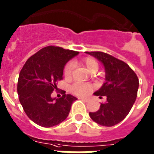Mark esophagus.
Masks as SVG:
<instances>
[{"label": "esophagus", "mask_w": 154, "mask_h": 154, "mask_svg": "<svg viewBox=\"0 0 154 154\" xmlns=\"http://www.w3.org/2000/svg\"><path fill=\"white\" fill-rule=\"evenodd\" d=\"M80 99H82V101H84V102H88L89 101V98H79Z\"/></svg>", "instance_id": "34e87169"}]
</instances>
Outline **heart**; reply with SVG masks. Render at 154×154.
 I'll use <instances>...</instances> for the list:
<instances>
[{
  "label": "heart",
  "mask_w": 154,
  "mask_h": 154,
  "mask_svg": "<svg viewBox=\"0 0 154 154\" xmlns=\"http://www.w3.org/2000/svg\"><path fill=\"white\" fill-rule=\"evenodd\" d=\"M82 63L90 72H96L98 69V62L95 59L87 56L84 57L81 60ZM73 70V65L72 63H68L65 65L64 69V75L66 78L71 77ZM94 90V85L90 83H80V82H76L73 83L72 85L69 86V91L72 93V94L77 96H85L90 94L92 90Z\"/></svg>",
  "instance_id": "obj_1"
}]
</instances>
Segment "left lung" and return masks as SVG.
<instances>
[{"label":"left lung","mask_w":154,"mask_h":154,"mask_svg":"<svg viewBox=\"0 0 154 154\" xmlns=\"http://www.w3.org/2000/svg\"><path fill=\"white\" fill-rule=\"evenodd\" d=\"M103 64L106 82L94 94L106 98L98 111L90 112V118L102 126L112 127L124 119L137 96L139 79L128 64L103 51H85Z\"/></svg>","instance_id":"1"}]
</instances>
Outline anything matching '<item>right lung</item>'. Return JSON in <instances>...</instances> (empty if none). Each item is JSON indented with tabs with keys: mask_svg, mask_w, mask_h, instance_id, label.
Instances as JSON below:
<instances>
[{
	"mask_svg": "<svg viewBox=\"0 0 154 154\" xmlns=\"http://www.w3.org/2000/svg\"><path fill=\"white\" fill-rule=\"evenodd\" d=\"M78 51L48 46L34 54L22 67L17 81L20 103L26 116L43 128L60 124L69 116L77 98L62 93L60 98H52L57 90V82L63 79L64 65Z\"/></svg>",
	"mask_w": 154,
	"mask_h": 154,
	"instance_id": "obj_1",
	"label": "right lung"
}]
</instances>
